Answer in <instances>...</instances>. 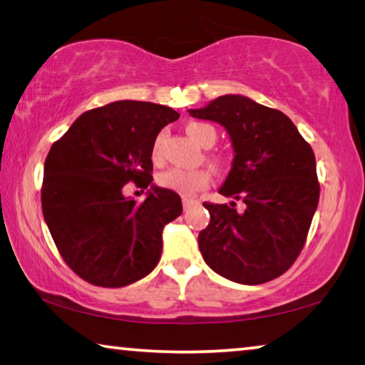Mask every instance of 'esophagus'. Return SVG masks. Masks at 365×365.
Here are the masks:
<instances>
[{
  "mask_svg": "<svg viewBox=\"0 0 365 365\" xmlns=\"http://www.w3.org/2000/svg\"><path fill=\"white\" fill-rule=\"evenodd\" d=\"M195 200H190V197H183V200H182V205H183V209H185V211H187V209H190L191 206H193L195 205Z\"/></svg>",
  "mask_w": 365,
  "mask_h": 365,
  "instance_id": "34e87169",
  "label": "esophagus"
}]
</instances>
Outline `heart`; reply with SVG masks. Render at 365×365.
Instances as JSON below:
<instances>
[{"instance_id":"1","label":"heart","mask_w":365,"mask_h":365,"mask_svg":"<svg viewBox=\"0 0 365 365\" xmlns=\"http://www.w3.org/2000/svg\"><path fill=\"white\" fill-rule=\"evenodd\" d=\"M187 133L193 138L197 145L202 148H211L217 141V130L207 122H190L187 123ZM164 133H159L154 140L151 158L154 163H159L163 159V145H164ZM214 165H219V159H212ZM158 183L163 188L175 191L177 195L182 196H193L197 191L206 188L209 185V174L202 169L187 170V169H169L160 172L158 175Z\"/></svg>"}]
</instances>
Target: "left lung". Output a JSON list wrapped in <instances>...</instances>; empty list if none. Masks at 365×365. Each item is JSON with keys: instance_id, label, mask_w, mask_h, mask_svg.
Instances as JSON below:
<instances>
[{"instance_id": "1", "label": "left lung", "mask_w": 365, "mask_h": 365, "mask_svg": "<svg viewBox=\"0 0 365 365\" xmlns=\"http://www.w3.org/2000/svg\"><path fill=\"white\" fill-rule=\"evenodd\" d=\"M188 114L227 130L235 156L219 193L245 202L243 211L235 201L202 202L211 215L197 237L202 259L242 285L277 279L299 256L319 205L311 145L288 115L243 95L219 96Z\"/></svg>"}]
</instances>
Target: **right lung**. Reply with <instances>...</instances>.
I'll return each instance as SVG.
<instances>
[{"instance_id": "add662e5", "label": "right lung", "mask_w": 365, "mask_h": 365, "mask_svg": "<svg viewBox=\"0 0 365 365\" xmlns=\"http://www.w3.org/2000/svg\"><path fill=\"white\" fill-rule=\"evenodd\" d=\"M180 114L146 101H114L86 110L51 146L41 207L66 264L96 287L120 288L156 267L164 227L182 214L175 191L151 183L158 133ZM135 181L143 203L123 196Z\"/></svg>"}]
</instances>
